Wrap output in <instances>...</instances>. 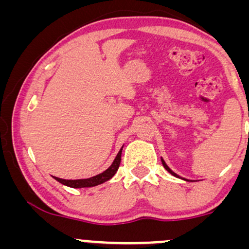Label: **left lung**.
<instances>
[{"instance_id":"left-lung-1","label":"left lung","mask_w":249,"mask_h":249,"mask_svg":"<svg viewBox=\"0 0 249 249\" xmlns=\"http://www.w3.org/2000/svg\"><path fill=\"white\" fill-rule=\"evenodd\" d=\"M161 162H162V166H164L165 168H166V170H167V171H168V172H170L171 174H172V176H174V177H178V178H180V177L178 176V174H176V173H174V172H173V171H172V170H171V168L167 166V165H166V162H165L164 160H162V159H161ZM185 180H186V179H185Z\"/></svg>"}]
</instances>
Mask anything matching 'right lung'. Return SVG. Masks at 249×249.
I'll return each mask as SVG.
<instances>
[{
    "mask_svg": "<svg viewBox=\"0 0 249 249\" xmlns=\"http://www.w3.org/2000/svg\"><path fill=\"white\" fill-rule=\"evenodd\" d=\"M122 150L123 147L121 148V151H119L118 154H117V157L115 158V160H113L112 165H111L107 171H104V172L101 174H97L95 177H91V178H88V179H77V180H65V179L57 178V177H53V178H55L57 181L61 182V184L65 185V186H69L72 188L97 186V185L103 184V182L110 180L113 176H115L117 171H118L119 164H121V160H122Z\"/></svg>",
    "mask_w": 249,
    "mask_h": 249,
    "instance_id": "add662e5",
    "label": "right lung"
}]
</instances>
